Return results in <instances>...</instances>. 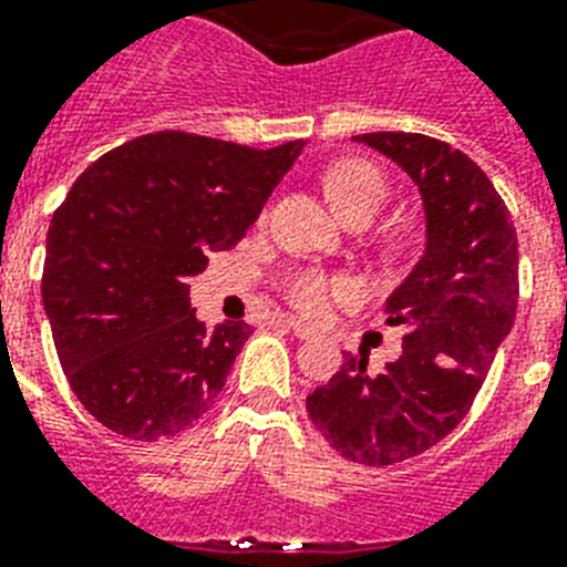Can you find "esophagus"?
Wrapping results in <instances>:
<instances>
[{"label":"esophagus","mask_w":567,"mask_h":567,"mask_svg":"<svg viewBox=\"0 0 567 567\" xmlns=\"http://www.w3.org/2000/svg\"><path fill=\"white\" fill-rule=\"evenodd\" d=\"M282 322L285 328H288V331H291L293 337H299V340H311L313 334H317V331H313L311 326H306V322H299V320H291V317H282Z\"/></svg>","instance_id":"obj_1"}]
</instances>
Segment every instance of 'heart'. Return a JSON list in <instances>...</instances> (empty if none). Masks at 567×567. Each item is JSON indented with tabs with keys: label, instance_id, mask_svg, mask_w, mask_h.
I'll return each instance as SVG.
<instances>
[{
	"label": "heart",
	"instance_id": "1",
	"mask_svg": "<svg viewBox=\"0 0 567 567\" xmlns=\"http://www.w3.org/2000/svg\"><path fill=\"white\" fill-rule=\"evenodd\" d=\"M326 193L346 221L374 216L386 202V178L369 161H340L326 173ZM285 297L311 320L326 317L328 308L351 297V285L322 270H297L285 282Z\"/></svg>",
	"mask_w": 567,
	"mask_h": 567
}]
</instances>
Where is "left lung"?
Returning a JSON list of instances; mask_svg holds the SVG:
<instances>
[{
  "mask_svg": "<svg viewBox=\"0 0 567 567\" xmlns=\"http://www.w3.org/2000/svg\"><path fill=\"white\" fill-rule=\"evenodd\" d=\"M354 141L412 175L426 210V254L389 297L403 354L378 374L365 354L308 394V415L342 458L386 467L426 453L464 421L516 320L518 241L511 210L461 150L417 132Z\"/></svg>",
  "mask_w": 567,
  "mask_h": 567,
  "instance_id": "1",
  "label": "left lung"
}]
</instances>
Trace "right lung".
Masks as SVG:
<instances>
[{
    "label": "right lung",
    "instance_id": "add662e5",
    "mask_svg": "<svg viewBox=\"0 0 567 567\" xmlns=\"http://www.w3.org/2000/svg\"><path fill=\"white\" fill-rule=\"evenodd\" d=\"M302 146L152 132L74 181L51 218L42 306L71 392L103 426L161 441L213 406L254 331L221 322L210 334L189 276L239 245Z\"/></svg>",
    "mask_w": 567,
    "mask_h": 567
}]
</instances>
